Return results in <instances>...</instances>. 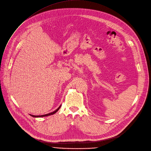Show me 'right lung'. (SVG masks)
Listing matches in <instances>:
<instances>
[{
  "instance_id": "right-lung-1",
  "label": "right lung",
  "mask_w": 151,
  "mask_h": 151,
  "mask_svg": "<svg viewBox=\"0 0 151 151\" xmlns=\"http://www.w3.org/2000/svg\"><path fill=\"white\" fill-rule=\"evenodd\" d=\"M61 105L56 110H55V111H53V112H51V113H50V114H45V115H31L32 116H33V117H43V116H49V115H53V114H55V113H56L58 111V110L60 109V107H61Z\"/></svg>"
}]
</instances>
